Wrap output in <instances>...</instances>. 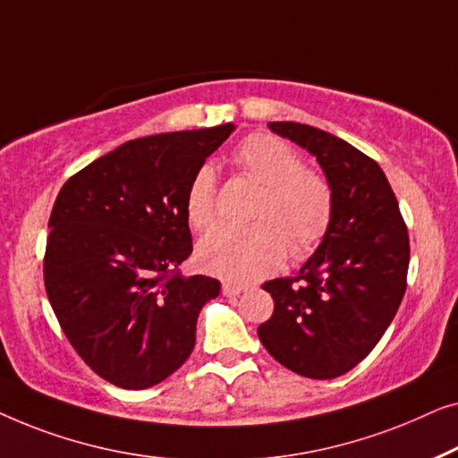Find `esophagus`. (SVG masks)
<instances>
[{"label":"esophagus","mask_w":458,"mask_h":458,"mask_svg":"<svg viewBox=\"0 0 458 458\" xmlns=\"http://www.w3.org/2000/svg\"><path fill=\"white\" fill-rule=\"evenodd\" d=\"M247 291V286H241V284H232V282H224L222 284V293L226 296H238L241 293Z\"/></svg>","instance_id":"esophagus-1"}]
</instances>
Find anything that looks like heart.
<instances>
[{"label":"heart","mask_w":458,"mask_h":458,"mask_svg":"<svg viewBox=\"0 0 458 458\" xmlns=\"http://www.w3.org/2000/svg\"><path fill=\"white\" fill-rule=\"evenodd\" d=\"M232 164L261 186L249 226H217L201 238L197 263L203 272L234 282L263 278L284 261L291 247L305 257L324 241L334 216V192L324 174L302 167L301 153L274 134H249L232 153ZM192 228L216 217V174L197 167L184 195Z\"/></svg>","instance_id":"obj_1"}]
</instances>
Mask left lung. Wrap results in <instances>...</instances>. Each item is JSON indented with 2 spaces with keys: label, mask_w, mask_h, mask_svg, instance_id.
Here are the masks:
<instances>
[{
  "label": "left lung",
  "mask_w": 458,
  "mask_h": 458,
  "mask_svg": "<svg viewBox=\"0 0 458 458\" xmlns=\"http://www.w3.org/2000/svg\"><path fill=\"white\" fill-rule=\"evenodd\" d=\"M267 126L318 157L334 192V216L294 278L263 284L274 313L257 334L291 371L332 379L369 355L394 319L407 291V224L382 167L365 153L299 122Z\"/></svg>",
  "instance_id": "obj_1"
}]
</instances>
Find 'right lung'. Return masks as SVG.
Segmentation results:
<instances>
[{
  "mask_svg": "<svg viewBox=\"0 0 458 458\" xmlns=\"http://www.w3.org/2000/svg\"><path fill=\"white\" fill-rule=\"evenodd\" d=\"M232 131L128 140L70 176L55 199L45 291L70 344L109 384L149 388L195 349L199 311L220 282L178 272L192 253L184 195Z\"/></svg>",
  "mask_w": 458,
  "mask_h": 458,
  "instance_id": "obj_1",
  "label": "right lung"
}]
</instances>
